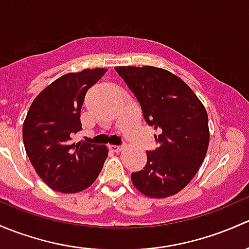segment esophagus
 Segmentation results:
<instances>
[{"instance_id": "1", "label": "esophagus", "mask_w": 249, "mask_h": 249, "mask_svg": "<svg viewBox=\"0 0 249 249\" xmlns=\"http://www.w3.org/2000/svg\"><path fill=\"white\" fill-rule=\"evenodd\" d=\"M109 147H110V150H112L114 152H120V151L124 148V146H121V145H109Z\"/></svg>"}]
</instances>
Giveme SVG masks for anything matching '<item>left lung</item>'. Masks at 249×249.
Here are the masks:
<instances>
[{
	"mask_svg": "<svg viewBox=\"0 0 249 249\" xmlns=\"http://www.w3.org/2000/svg\"><path fill=\"white\" fill-rule=\"evenodd\" d=\"M142 107L148 125L160 129L158 147L146 151L142 170L132 173L133 184L150 198L180 192L199 170L210 140L206 110L191 87L162 68L116 67Z\"/></svg>",
	"mask_w": 249,
	"mask_h": 249,
	"instance_id": "8db88e82",
	"label": "left lung"
}]
</instances>
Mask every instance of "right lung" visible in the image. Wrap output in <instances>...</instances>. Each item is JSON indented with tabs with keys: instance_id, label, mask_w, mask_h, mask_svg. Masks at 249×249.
<instances>
[{
	"instance_id": "obj_1",
	"label": "right lung",
	"mask_w": 249,
	"mask_h": 249,
	"mask_svg": "<svg viewBox=\"0 0 249 249\" xmlns=\"http://www.w3.org/2000/svg\"><path fill=\"white\" fill-rule=\"evenodd\" d=\"M107 69L68 73L43 89L31 104L22 125L25 150L33 168L53 191L76 193L98 178L107 157L106 145L71 142L80 132L86 92Z\"/></svg>"
}]
</instances>
